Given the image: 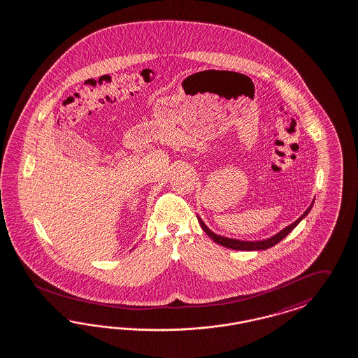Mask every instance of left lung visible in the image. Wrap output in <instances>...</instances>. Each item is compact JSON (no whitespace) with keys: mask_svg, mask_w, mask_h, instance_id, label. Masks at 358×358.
Wrapping results in <instances>:
<instances>
[{"mask_svg":"<svg viewBox=\"0 0 358 358\" xmlns=\"http://www.w3.org/2000/svg\"><path fill=\"white\" fill-rule=\"evenodd\" d=\"M313 203H315V199H313V201H312V204L306 208V211L294 222V223H292V224L288 225V227H285L284 229H281L280 232H278L276 235H273V236H271V238H264V240H256V241H248V240H238V238H225V236H220V235H217V234H215V232H212L211 229L207 227V225L204 224V222L201 220V217L198 216L199 224L200 227L203 228V231L210 236V238L215 241V243H217V244H220V245H223L225 248H229V250H236V251H264V250H268V248H271V247H273V245H276L278 241H281L282 238H285L289 232H291L292 229L296 227V225L299 224L303 219H304L305 216L309 213V211L312 210V207H313Z\"/></svg>","mask_w":358,"mask_h":358,"instance_id":"8db88e82","label":"left lung"}]
</instances>
